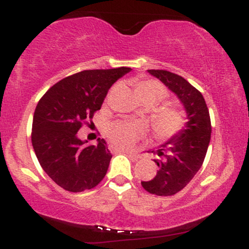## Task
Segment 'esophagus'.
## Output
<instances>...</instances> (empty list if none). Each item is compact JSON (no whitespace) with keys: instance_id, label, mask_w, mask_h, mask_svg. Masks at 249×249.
Masks as SVG:
<instances>
[{"instance_id":"1","label":"esophagus","mask_w":249,"mask_h":249,"mask_svg":"<svg viewBox=\"0 0 249 249\" xmlns=\"http://www.w3.org/2000/svg\"><path fill=\"white\" fill-rule=\"evenodd\" d=\"M118 151H121V152L125 153V154H128V156L132 157L133 159H138V158H139L138 154L134 153V152H132V151H130V150H125V148H118Z\"/></svg>"}]
</instances>
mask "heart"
<instances>
[{"mask_svg":"<svg viewBox=\"0 0 249 249\" xmlns=\"http://www.w3.org/2000/svg\"><path fill=\"white\" fill-rule=\"evenodd\" d=\"M134 91L139 101H148L153 104L162 101L167 95L166 88L156 79H136ZM182 125V115L174 107H160L153 117V128L159 136H170ZM142 127L138 124L119 122L108 128V137L115 144L123 147L132 146L141 136Z\"/></svg>","mask_w":249,"mask_h":249,"instance_id":"b5f03b06","label":"heart"}]
</instances>
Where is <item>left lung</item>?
Listing matches in <instances>:
<instances>
[{
  "instance_id": "left-lung-1",
  "label": "left lung",
  "mask_w": 249,
  "mask_h": 249,
  "mask_svg": "<svg viewBox=\"0 0 249 249\" xmlns=\"http://www.w3.org/2000/svg\"><path fill=\"white\" fill-rule=\"evenodd\" d=\"M176 93L187 113L185 127L152 153L158 165L153 179L142 181L148 193L173 196L181 191L201 167L211 141V118L201 92L186 79L167 70H147Z\"/></svg>"
}]
</instances>
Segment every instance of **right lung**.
I'll return each instance as SVG.
<instances>
[{
	"mask_svg": "<svg viewBox=\"0 0 249 249\" xmlns=\"http://www.w3.org/2000/svg\"><path fill=\"white\" fill-rule=\"evenodd\" d=\"M131 68L84 70L65 77L39 99L33 119L31 142L44 172L69 192L96 187L107 172L112 154L104 139L85 145L77 137L101 110L108 89Z\"/></svg>",
	"mask_w": 249,
	"mask_h": 249,
	"instance_id": "add662e5",
	"label": "right lung"
}]
</instances>
